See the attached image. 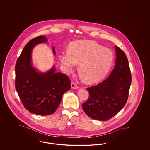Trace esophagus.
<instances>
[{"label": "esophagus", "instance_id": "34e87169", "mask_svg": "<svg viewBox=\"0 0 150 150\" xmlns=\"http://www.w3.org/2000/svg\"><path fill=\"white\" fill-rule=\"evenodd\" d=\"M71 86L72 89H79V86H77V85H76L74 82H73V81H72Z\"/></svg>", "mask_w": 150, "mask_h": 150}]
</instances>
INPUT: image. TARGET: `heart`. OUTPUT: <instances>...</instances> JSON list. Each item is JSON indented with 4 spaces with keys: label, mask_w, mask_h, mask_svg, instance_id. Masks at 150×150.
<instances>
[{
    "label": "heart",
    "mask_w": 150,
    "mask_h": 150,
    "mask_svg": "<svg viewBox=\"0 0 150 150\" xmlns=\"http://www.w3.org/2000/svg\"><path fill=\"white\" fill-rule=\"evenodd\" d=\"M59 60L67 72L79 64L81 77L86 83L93 84L106 77L114 63V55L110 50L96 42L79 40L72 42L69 50L61 52Z\"/></svg>",
    "instance_id": "b5f03b06"
}]
</instances>
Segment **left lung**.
Masks as SVG:
<instances>
[{"mask_svg": "<svg viewBox=\"0 0 150 150\" xmlns=\"http://www.w3.org/2000/svg\"><path fill=\"white\" fill-rule=\"evenodd\" d=\"M114 69L103 81L88 88V100L82 105L89 117L106 121L117 114L126 104L132 82L128 60L125 53L115 47Z\"/></svg>", "mask_w": 150, "mask_h": 150, "instance_id": "1", "label": "left lung"}]
</instances>
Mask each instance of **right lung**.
<instances>
[{"label":"right lung","instance_id":"1","mask_svg":"<svg viewBox=\"0 0 150 150\" xmlns=\"http://www.w3.org/2000/svg\"><path fill=\"white\" fill-rule=\"evenodd\" d=\"M47 41L44 36L29 41L15 66L16 89L23 105L31 113L42 116L53 114L59 106L64 93L71 88L69 78L64 74L56 72L54 66L45 73L38 71L33 66V48ZM52 51L55 54L54 47Z\"/></svg>","mask_w":150,"mask_h":150}]
</instances>
